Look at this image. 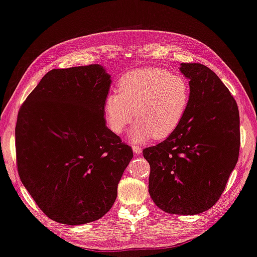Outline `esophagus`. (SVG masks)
Returning a JSON list of instances; mask_svg holds the SVG:
<instances>
[{"label":"esophagus","instance_id":"obj_1","mask_svg":"<svg viewBox=\"0 0 257 257\" xmlns=\"http://www.w3.org/2000/svg\"><path fill=\"white\" fill-rule=\"evenodd\" d=\"M132 149H133V152H134L135 156H139V154L142 153V148L141 147H138V145H133Z\"/></svg>","mask_w":257,"mask_h":257}]
</instances>
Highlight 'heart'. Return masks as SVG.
I'll use <instances>...</instances> for the list:
<instances>
[{
    "label": "heart",
    "mask_w": 257,
    "mask_h": 257,
    "mask_svg": "<svg viewBox=\"0 0 257 257\" xmlns=\"http://www.w3.org/2000/svg\"><path fill=\"white\" fill-rule=\"evenodd\" d=\"M190 101L185 77L158 67H144L125 74L118 91L105 96L103 110L107 127L120 134L135 116L139 122L130 132L135 142L166 139L181 124Z\"/></svg>",
    "instance_id": "heart-1"
}]
</instances>
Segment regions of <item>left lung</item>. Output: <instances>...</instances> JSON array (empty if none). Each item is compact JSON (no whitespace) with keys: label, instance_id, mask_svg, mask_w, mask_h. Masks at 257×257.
Instances as JSON below:
<instances>
[{"label":"left lung","instance_id":"1","mask_svg":"<svg viewBox=\"0 0 257 257\" xmlns=\"http://www.w3.org/2000/svg\"><path fill=\"white\" fill-rule=\"evenodd\" d=\"M190 101L181 124L163 142L143 150L151 168L149 192L169 214L198 215L219 199L238 160L236 100L214 71L181 64Z\"/></svg>","mask_w":257,"mask_h":257}]
</instances>
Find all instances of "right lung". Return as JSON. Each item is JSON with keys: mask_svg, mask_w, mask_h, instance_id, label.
I'll use <instances>...</instances> for the list:
<instances>
[{"mask_svg": "<svg viewBox=\"0 0 257 257\" xmlns=\"http://www.w3.org/2000/svg\"><path fill=\"white\" fill-rule=\"evenodd\" d=\"M110 83L100 65L52 69L19 110V176L39 208L60 224L101 218L133 158L132 148L106 126Z\"/></svg>", "mask_w": 257, "mask_h": 257, "instance_id": "obj_1", "label": "right lung"}]
</instances>
